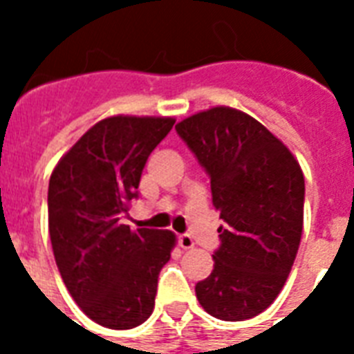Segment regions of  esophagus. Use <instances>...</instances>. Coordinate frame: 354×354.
<instances>
[{
    "label": "esophagus",
    "instance_id": "34e87169",
    "mask_svg": "<svg viewBox=\"0 0 354 354\" xmlns=\"http://www.w3.org/2000/svg\"><path fill=\"white\" fill-rule=\"evenodd\" d=\"M178 242H180V246L183 248V250H191V248H194V239L191 235H180L178 236Z\"/></svg>",
    "mask_w": 354,
    "mask_h": 354
}]
</instances>
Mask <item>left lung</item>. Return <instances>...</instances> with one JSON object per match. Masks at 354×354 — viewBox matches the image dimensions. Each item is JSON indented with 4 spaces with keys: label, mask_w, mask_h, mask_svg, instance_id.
Instances as JSON below:
<instances>
[{
    "label": "left lung",
    "mask_w": 354,
    "mask_h": 354,
    "mask_svg": "<svg viewBox=\"0 0 354 354\" xmlns=\"http://www.w3.org/2000/svg\"><path fill=\"white\" fill-rule=\"evenodd\" d=\"M211 178L224 226L213 272L194 286L200 305L224 322L257 316L279 296L303 233L305 178L297 160L257 119L213 106L176 124Z\"/></svg>",
    "instance_id": "1"
}]
</instances>
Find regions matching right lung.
Masks as SVG:
<instances>
[{
  "label": "right lung",
  "instance_id": "1",
  "mask_svg": "<svg viewBox=\"0 0 354 354\" xmlns=\"http://www.w3.org/2000/svg\"><path fill=\"white\" fill-rule=\"evenodd\" d=\"M174 118L112 115L95 122L53 169L49 236L80 310L108 329H133L154 310L158 275L176 235L121 224L150 152Z\"/></svg>",
  "mask_w": 354,
  "mask_h": 354
}]
</instances>
